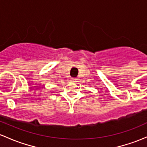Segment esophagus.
<instances>
[{"instance_id":"esophagus-1","label":"esophagus","mask_w":147,"mask_h":147,"mask_svg":"<svg viewBox=\"0 0 147 147\" xmlns=\"http://www.w3.org/2000/svg\"><path fill=\"white\" fill-rule=\"evenodd\" d=\"M76 79L75 78H71L70 79V81L72 82H76Z\"/></svg>"}]
</instances>
